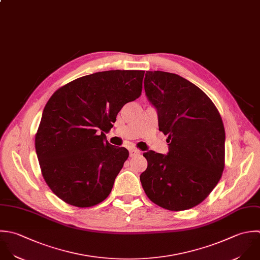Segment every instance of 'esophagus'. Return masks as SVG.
I'll list each match as a JSON object with an SVG mask.
<instances>
[{
	"label": "esophagus",
	"instance_id": "esophagus-1",
	"mask_svg": "<svg viewBox=\"0 0 260 260\" xmlns=\"http://www.w3.org/2000/svg\"><path fill=\"white\" fill-rule=\"evenodd\" d=\"M141 154V152H140V150H138V149H131L129 150V156L131 157H135V156H138V155H140Z\"/></svg>",
	"mask_w": 260,
	"mask_h": 260
}]
</instances>
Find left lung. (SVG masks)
Returning a JSON list of instances; mask_svg holds the SVG:
<instances>
[{
    "mask_svg": "<svg viewBox=\"0 0 260 260\" xmlns=\"http://www.w3.org/2000/svg\"><path fill=\"white\" fill-rule=\"evenodd\" d=\"M158 111L159 129L168 135L169 153H144L148 167L141 176L147 197L169 211L203 203L220 181L225 167V128L210 97L172 73L148 71L144 81Z\"/></svg>",
    "mask_w": 260,
    "mask_h": 260,
    "instance_id": "obj_1",
    "label": "left lung"
}]
</instances>
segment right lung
Here are the masks:
<instances>
[{
    "label": "right lung",
    "mask_w": 260,
    "mask_h": 260,
    "mask_svg": "<svg viewBox=\"0 0 260 260\" xmlns=\"http://www.w3.org/2000/svg\"><path fill=\"white\" fill-rule=\"evenodd\" d=\"M144 75L137 70L87 75L60 87L47 101L35 150L46 184L64 203L90 208L111 192L129 154L110 145L103 132L111 129L125 103L142 95Z\"/></svg>",
    "instance_id": "right-lung-1"
}]
</instances>
